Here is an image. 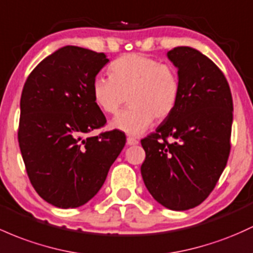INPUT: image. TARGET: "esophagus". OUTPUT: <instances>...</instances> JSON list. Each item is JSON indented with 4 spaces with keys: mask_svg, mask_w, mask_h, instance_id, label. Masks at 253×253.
Masks as SVG:
<instances>
[{
    "mask_svg": "<svg viewBox=\"0 0 253 253\" xmlns=\"http://www.w3.org/2000/svg\"><path fill=\"white\" fill-rule=\"evenodd\" d=\"M138 143H139V140L135 139V138H133V137L127 138V144H128V145H137Z\"/></svg>",
    "mask_w": 253,
    "mask_h": 253,
    "instance_id": "obj_1",
    "label": "esophagus"
}]
</instances>
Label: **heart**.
I'll return each mask as SVG.
<instances>
[{
    "label": "heart",
    "instance_id": "obj_1",
    "mask_svg": "<svg viewBox=\"0 0 253 253\" xmlns=\"http://www.w3.org/2000/svg\"><path fill=\"white\" fill-rule=\"evenodd\" d=\"M109 79L96 77L91 83L93 103L105 114H116L121 105L129 107L110 122L114 129L138 135L163 120L175 109L180 97L176 69L144 54H125L108 67Z\"/></svg>",
    "mask_w": 253,
    "mask_h": 253
}]
</instances>
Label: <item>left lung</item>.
Instances as JSON below:
<instances>
[{
	"mask_svg": "<svg viewBox=\"0 0 253 253\" xmlns=\"http://www.w3.org/2000/svg\"><path fill=\"white\" fill-rule=\"evenodd\" d=\"M167 56L177 68L179 102L156 132L141 139L140 171L155 201L181 211L204 202L226 168L233 99L221 69L201 51L177 46Z\"/></svg>",
	"mask_w": 253,
	"mask_h": 253,
	"instance_id": "obj_1",
	"label": "left lung"
}]
</instances>
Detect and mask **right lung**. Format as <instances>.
Returning <instances> with one entry per match:
<instances>
[{"instance_id":"right-lung-1","label":"right lung","mask_w":253,"mask_h":253,"mask_svg":"<svg viewBox=\"0 0 253 253\" xmlns=\"http://www.w3.org/2000/svg\"><path fill=\"white\" fill-rule=\"evenodd\" d=\"M108 62L103 52L63 46L24 85L19 146L33 188L54 207L78 208L93 198L126 144L119 129L86 135L107 122L91 83Z\"/></svg>"}]
</instances>
